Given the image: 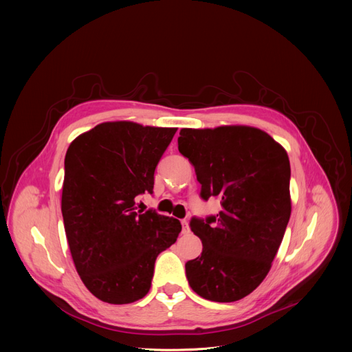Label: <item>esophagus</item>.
<instances>
[{
  "label": "esophagus",
  "mask_w": 352,
  "mask_h": 352,
  "mask_svg": "<svg viewBox=\"0 0 352 352\" xmlns=\"http://www.w3.org/2000/svg\"><path fill=\"white\" fill-rule=\"evenodd\" d=\"M181 224H182V234L190 232V227H188V221L187 219H182Z\"/></svg>",
  "instance_id": "1"
}]
</instances>
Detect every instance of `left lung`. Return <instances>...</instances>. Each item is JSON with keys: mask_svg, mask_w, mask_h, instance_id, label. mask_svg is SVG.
Returning a JSON list of instances; mask_svg holds the SVG:
<instances>
[{"mask_svg": "<svg viewBox=\"0 0 352 352\" xmlns=\"http://www.w3.org/2000/svg\"><path fill=\"white\" fill-rule=\"evenodd\" d=\"M178 150L194 165L201 197L221 211L192 218L202 252L186 264L199 297L234 302L247 297L271 270L291 215L288 154L260 128H182Z\"/></svg>", "mask_w": 352, "mask_h": 352, "instance_id": "8db88e82", "label": "left lung"}]
</instances>
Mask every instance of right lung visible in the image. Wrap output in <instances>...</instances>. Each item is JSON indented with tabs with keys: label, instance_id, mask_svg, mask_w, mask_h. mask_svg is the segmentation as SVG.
Here are the masks:
<instances>
[{
	"label": "right lung",
	"instance_id": "right-lung-1",
	"mask_svg": "<svg viewBox=\"0 0 352 352\" xmlns=\"http://www.w3.org/2000/svg\"><path fill=\"white\" fill-rule=\"evenodd\" d=\"M177 128L102 122L74 140L65 154L61 211L74 265L88 291L108 304L141 300L154 264L181 223L140 211L153 194L154 171Z\"/></svg>",
	"mask_w": 352,
	"mask_h": 352
}]
</instances>
